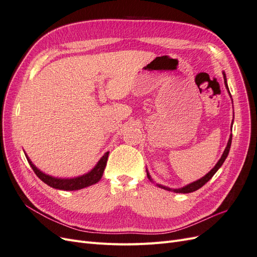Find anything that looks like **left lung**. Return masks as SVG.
I'll return each mask as SVG.
<instances>
[{
    "instance_id": "8db88e82",
    "label": "left lung",
    "mask_w": 257,
    "mask_h": 257,
    "mask_svg": "<svg viewBox=\"0 0 257 257\" xmlns=\"http://www.w3.org/2000/svg\"><path fill=\"white\" fill-rule=\"evenodd\" d=\"M223 76H224L225 87H226L227 90H228V85H227V82H226V76H225V73H223ZM228 92H229V91H228ZM231 127H232V124H231ZM231 138H232V135H230V137H229V141H228V143H227V146H226V148H225V150H224V152H223V155L221 157L220 161L216 163V165H215L211 170H210V172H209L205 177L199 179V180H197V181H195V182H193V183H191V184H189V185L184 186V188H182V189H176V190H173V191L176 192V193H183V194H185V193H192V192H194V191H197V190L200 189L201 186H203L204 184H206V183L210 180V179H211V178L213 177V175L217 172V169H219V168L222 166V164L224 163L225 159L227 158L229 149H230V145H231ZM147 176H148V178H149L150 180H151L150 175L147 173ZM159 186H161V188H163V189H166V190L170 191V189L165 188V186H162V185H159Z\"/></svg>"
}]
</instances>
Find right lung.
Returning a JSON list of instances; mask_svg holds the SVG:
<instances>
[{
	"label": "right lung",
	"instance_id": "right-lung-1",
	"mask_svg": "<svg viewBox=\"0 0 257 257\" xmlns=\"http://www.w3.org/2000/svg\"><path fill=\"white\" fill-rule=\"evenodd\" d=\"M27 159H28V162L30 163L31 167H32L33 172L35 173V175L40 178L43 182L48 184L53 189L63 190V191H74V190H80L83 188H87V186L95 184L96 182H98L100 180V178H102V176H103L104 169L107 164L108 152L105 153L104 157L99 160L96 166L93 168L90 173L85 174L81 177H77V178H73V179H58V178L50 177L48 175L42 173L41 170H38L32 164V162L29 160L28 157H27Z\"/></svg>",
	"mask_w": 257,
	"mask_h": 257
}]
</instances>
